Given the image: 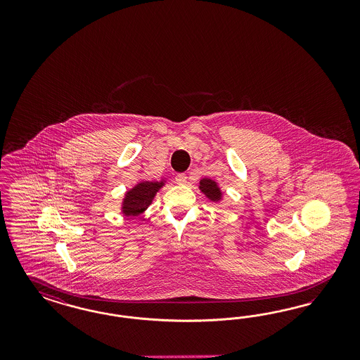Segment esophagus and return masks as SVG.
<instances>
[{"mask_svg":"<svg viewBox=\"0 0 360 360\" xmlns=\"http://www.w3.org/2000/svg\"><path fill=\"white\" fill-rule=\"evenodd\" d=\"M175 182H176L178 185H186V184H187V176H186V174H176V176H175Z\"/></svg>","mask_w":360,"mask_h":360,"instance_id":"obj_1","label":"esophagus"}]
</instances>
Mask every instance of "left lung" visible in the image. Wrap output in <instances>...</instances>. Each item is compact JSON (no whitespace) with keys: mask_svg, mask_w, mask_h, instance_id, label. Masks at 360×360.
Instances as JSON below:
<instances>
[{"mask_svg":"<svg viewBox=\"0 0 360 360\" xmlns=\"http://www.w3.org/2000/svg\"><path fill=\"white\" fill-rule=\"evenodd\" d=\"M198 187H199L200 193H203V195H206L208 200H211L214 203H220L223 200L224 193L221 191L220 186H219L218 182L215 179L205 176V178H202L199 181V186Z\"/></svg>","mask_w":360,"mask_h":360,"instance_id":"1","label":"left lung"}]
</instances>
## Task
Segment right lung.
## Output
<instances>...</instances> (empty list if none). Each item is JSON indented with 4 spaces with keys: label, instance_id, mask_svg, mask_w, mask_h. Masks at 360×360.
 <instances>
[{
    "label": "right lung",
    "instance_id": "1",
    "mask_svg": "<svg viewBox=\"0 0 360 360\" xmlns=\"http://www.w3.org/2000/svg\"><path fill=\"white\" fill-rule=\"evenodd\" d=\"M166 179L140 181L129 188L121 202V214L124 217H139L152 205L157 193L164 187Z\"/></svg>",
    "mask_w": 360,
    "mask_h": 360
}]
</instances>
